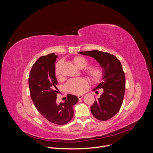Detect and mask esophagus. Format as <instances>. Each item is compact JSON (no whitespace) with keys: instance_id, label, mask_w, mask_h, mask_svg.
I'll list each match as a JSON object with an SVG mask.
<instances>
[{"instance_id":"obj_1","label":"esophagus","mask_w":153,"mask_h":153,"mask_svg":"<svg viewBox=\"0 0 153 153\" xmlns=\"http://www.w3.org/2000/svg\"><path fill=\"white\" fill-rule=\"evenodd\" d=\"M83 97V95H79V96H78V98H79V99H81Z\"/></svg>"}]
</instances>
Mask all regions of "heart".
Segmentation results:
<instances>
[{
  "label": "heart",
  "mask_w": 153,
  "mask_h": 153,
  "mask_svg": "<svg viewBox=\"0 0 153 153\" xmlns=\"http://www.w3.org/2000/svg\"><path fill=\"white\" fill-rule=\"evenodd\" d=\"M72 62L76 67L79 69H83L88 65V61L82 56H76L72 59ZM62 62H59L55 67V74L58 78H61V68ZM86 74L94 82L99 80L102 76V70L98 67H91L85 71ZM88 87V83L84 78H78L69 80L67 85L66 88L71 93L80 94L83 93Z\"/></svg>",
  "instance_id": "heart-1"
}]
</instances>
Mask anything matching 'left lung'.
<instances>
[{
    "mask_svg": "<svg viewBox=\"0 0 153 153\" xmlns=\"http://www.w3.org/2000/svg\"><path fill=\"white\" fill-rule=\"evenodd\" d=\"M79 54L94 58L102 68L100 83L93 90L102 89L90 110L99 120H107L120 110L125 90V76L120 60L114 55L99 50L79 51ZM97 92V91H96Z\"/></svg>",
    "mask_w": 153,
    "mask_h": 153,
    "instance_id": "left-lung-1",
    "label": "left lung"
}]
</instances>
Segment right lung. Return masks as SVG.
I'll return each instance as SVG.
<instances>
[{
	"label": "right lung",
	"instance_id": "1",
	"mask_svg": "<svg viewBox=\"0 0 153 153\" xmlns=\"http://www.w3.org/2000/svg\"><path fill=\"white\" fill-rule=\"evenodd\" d=\"M54 53L41 56L34 63L28 79L31 99L37 111L50 122L64 125L74 115V106L78 102L77 96L68 94L63 103H56L57 80L55 74Z\"/></svg>",
	"mask_w": 153,
	"mask_h": 153
}]
</instances>
